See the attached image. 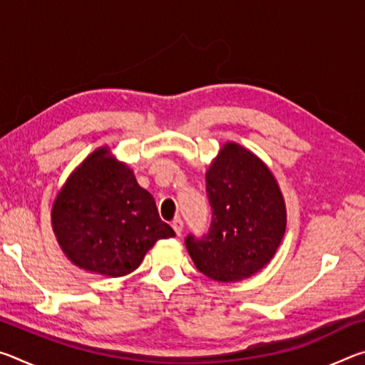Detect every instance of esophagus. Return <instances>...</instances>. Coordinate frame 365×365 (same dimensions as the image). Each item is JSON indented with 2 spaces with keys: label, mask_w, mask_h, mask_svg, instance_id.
I'll return each instance as SVG.
<instances>
[{
  "label": "esophagus",
  "mask_w": 365,
  "mask_h": 365,
  "mask_svg": "<svg viewBox=\"0 0 365 365\" xmlns=\"http://www.w3.org/2000/svg\"><path fill=\"white\" fill-rule=\"evenodd\" d=\"M172 228H174L175 233L178 235V237H180V235H182V230H183V222H182V219H180V217H177V219L172 220Z\"/></svg>",
  "instance_id": "obj_1"
}]
</instances>
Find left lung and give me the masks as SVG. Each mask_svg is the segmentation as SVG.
<instances>
[{"mask_svg": "<svg viewBox=\"0 0 365 365\" xmlns=\"http://www.w3.org/2000/svg\"><path fill=\"white\" fill-rule=\"evenodd\" d=\"M212 222L206 237L185 240L196 269L215 282L250 279L275 256L287 206L272 170L255 153L227 141L206 172Z\"/></svg>", "mask_w": 365, "mask_h": 365, "instance_id": "left-lung-1", "label": "left lung"}]
</instances>
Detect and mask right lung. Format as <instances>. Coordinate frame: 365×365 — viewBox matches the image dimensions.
I'll return each instance as SVG.
<instances>
[{"label": "right lung", "mask_w": 365, "mask_h": 365, "mask_svg": "<svg viewBox=\"0 0 365 365\" xmlns=\"http://www.w3.org/2000/svg\"><path fill=\"white\" fill-rule=\"evenodd\" d=\"M51 225L72 264L114 279L137 269L158 240L175 237L150 191L109 146L88 154L67 178L53 202Z\"/></svg>", "instance_id": "1"}]
</instances>
